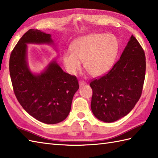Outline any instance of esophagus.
<instances>
[{"instance_id":"1","label":"esophagus","mask_w":158,"mask_h":158,"mask_svg":"<svg viewBox=\"0 0 158 158\" xmlns=\"http://www.w3.org/2000/svg\"><path fill=\"white\" fill-rule=\"evenodd\" d=\"M86 85V83L85 82H83V81H80L79 82V85H80V87H82V86H83L84 85Z\"/></svg>"}]
</instances>
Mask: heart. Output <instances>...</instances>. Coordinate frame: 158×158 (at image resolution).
<instances>
[{"label": "heart", "mask_w": 158, "mask_h": 158, "mask_svg": "<svg viewBox=\"0 0 158 158\" xmlns=\"http://www.w3.org/2000/svg\"><path fill=\"white\" fill-rule=\"evenodd\" d=\"M66 51L63 60L68 72L76 74L84 68L91 76L98 77L106 74L113 66L118 53L117 38L111 34H91L77 38Z\"/></svg>", "instance_id": "b5f03b06"}]
</instances>
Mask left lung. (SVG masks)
<instances>
[{"label": "left lung", "instance_id": "left-lung-1", "mask_svg": "<svg viewBox=\"0 0 158 158\" xmlns=\"http://www.w3.org/2000/svg\"><path fill=\"white\" fill-rule=\"evenodd\" d=\"M145 69L144 51L132 35L110 71L90 84V107L94 116L110 123L127 115L141 97Z\"/></svg>", "mask_w": 158, "mask_h": 158}]
</instances>
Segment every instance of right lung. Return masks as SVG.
<instances>
[{
  "mask_svg": "<svg viewBox=\"0 0 158 158\" xmlns=\"http://www.w3.org/2000/svg\"><path fill=\"white\" fill-rule=\"evenodd\" d=\"M28 44L55 47L50 34L30 29L23 34L9 59L14 93L21 106L36 120L48 124L59 123L71 110L73 97L79 89L78 80L64 72L55 59L41 72H31L27 63Z\"/></svg>",
  "mask_w": 158,
  "mask_h": 158,
  "instance_id": "obj_1",
  "label": "right lung"
}]
</instances>
